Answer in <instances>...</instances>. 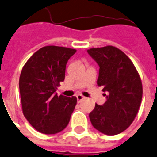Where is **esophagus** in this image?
Returning a JSON list of instances; mask_svg holds the SVG:
<instances>
[{"label": "esophagus", "instance_id": "34e87169", "mask_svg": "<svg viewBox=\"0 0 157 157\" xmlns=\"http://www.w3.org/2000/svg\"><path fill=\"white\" fill-rule=\"evenodd\" d=\"M76 98H77V100H78V102L82 101V100H84V99H85L84 96L81 95V94H78V95L76 96Z\"/></svg>", "mask_w": 157, "mask_h": 157}]
</instances>
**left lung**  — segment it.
I'll list each match as a JSON object with an SVG mask.
<instances>
[{
  "label": "left lung",
  "instance_id": "1",
  "mask_svg": "<svg viewBox=\"0 0 157 157\" xmlns=\"http://www.w3.org/2000/svg\"><path fill=\"white\" fill-rule=\"evenodd\" d=\"M99 66L98 86L109 92L107 101L98 104L89 118L92 126L106 135H116L130 126L140 107L143 84L138 70L119 48L105 46L87 50Z\"/></svg>",
  "mask_w": 157,
  "mask_h": 157
}]
</instances>
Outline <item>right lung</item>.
<instances>
[{
	"instance_id": "add662e5",
	"label": "right lung",
	"mask_w": 157,
	"mask_h": 157,
	"mask_svg": "<svg viewBox=\"0 0 157 157\" xmlns=\"http://www.w3.org/2000/svg\"><path fill=\"white\" fill-rule=\"evenodd\" d=\"M76 50L46 46L35 52L22 69L19 92L22 110L38 132L55 134L66 128L77 104L76 97L58 96L68 60Z\"/></svg>"
}]
</instances>
